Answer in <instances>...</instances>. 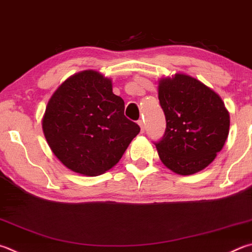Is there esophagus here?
Returning <instances> with one entry per match:
<instances>
[{"label": "esophagus", "instance_id": "34e87169", "mask_svg": "<svg viewBox=\"0 0 252 252\" xmlns=\"http://www.w3.org/2000/svg\"><path fill=\"white\" fill-rule=\"evenodd\" d=\"M138 125L140 126V127H141V133H143L144 132V130H145V126H144V122L142 121V120H139L138 121Z\"/></svg>", "mask_w": 252, "mask_h": 252}]
</instances>
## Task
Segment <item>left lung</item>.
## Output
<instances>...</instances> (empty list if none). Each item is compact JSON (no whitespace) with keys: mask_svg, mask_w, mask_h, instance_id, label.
Instances as JSON below:
<instances>
[{"mask_svg":"<svg viewBox=\"0 0 252 252\" xmlns=\"http://www.w3.org/2000/svg\"><path fill=\"white\" fill-rule=\"evenodd\" d=\"M158 91L166 119L165 134L155 143L162 163L180 175L204 170L229 134L225 103L213 89L185 74L161 78Z\"/></svg>","mask_w":252,"mask_h":252,"instance_id":"8db88e82","label":"left lung"}]
</instances>
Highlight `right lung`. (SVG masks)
<instances>
[{
  "label": "right lung",
  "instance_id": "add662e5",
  "mask_svg": "<svg viewBox=\"0 0 252 252\" xmlns=\"http://www.w3.org/2000/svg\"><path fill=\"white\" fill-rule=\"evenodd\" d=\"M42 126L55 157L87 176L112 168L140 132L125 116V101L112 93V80L91 69L58 87L48 100Z\"/></svg>",
  "mask_w": 252,
  "mask_h": 252
}]
</instances>
